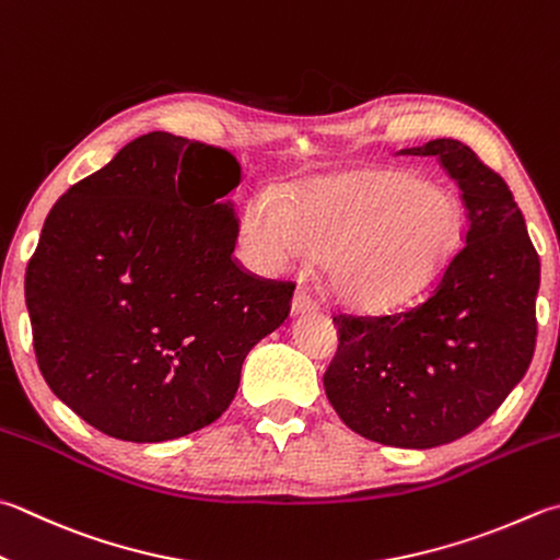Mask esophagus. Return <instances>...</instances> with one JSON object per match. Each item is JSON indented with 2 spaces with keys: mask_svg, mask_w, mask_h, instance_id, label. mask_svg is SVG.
<instances>
[{
  "mask_svg": "<svg viewBox=\"0 0 560 560\" xmlns=\"http://www.w3.org/2000/svg\"><path fill=\"white\" fill-rule=\"evenodd\" d=\"M319 310V302L312 298V292L307 288H300L294 292V300H292V312L294 314H310Z\"/></svg>",
  "mask_w": 560,
  "mask_h": 560,
  "instance_id": "1",
  "label": "esophagus"
}]
</instances>
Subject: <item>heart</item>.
Masks as SVG:
<instances>
[{
	"label": "heart",
	"mask_w": 560,
	"mask_h": 560,
	"mask_svg": "<svg viewBox=\"0 0 560 560\" xmlns=\"http://www.w3.org/2000/svg\"><path fill=\"white\" fill-rule=\"evenodd\" d=\"M460 226L458 199L409 173L326 180L290 205L258 192L244 212L246 244L262 268L324 256L334 292L373 310L424 288L456 248Z\"/></svg>",
	"instance_id": "1"
}]
</instances>
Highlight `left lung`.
Here are the masks:
<instances>
[{"label":"left lung","instance_id":"obj_1","mask_svg":"<svg viewBox=\"0 0 560 560\" xmlns=\"http://www.w3.org/2000/svg\"><path fill=\"white\" fill-rule=\"evenodd\" d=\"M436 155L466 205V246L424 300L389 314L334 312L339 351L324 389L348 429L377 444L434 448L470 434L524 377L536 346L541 262L508 183L456 139Z\"/></svg>","mask_w":560,"mask_h":560}]
</instances>
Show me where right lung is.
Instances as JSON below:
<instances>
[{
	"label": "right lung",
	"mask_w": 560,
	"mask_h": 560,
	"mask_svg": "<svg viewBox=\"0 0 560 560\" xmlns=\"http://www.w3.org/2000/svg\"><path fill=\"white\" fill-rule=\"evenodd\" d=\"M238 183L234 153L153 131L52 205L24 282L34 351L102 434L155 444L212 424L290 316L294 282L234 258Z\"/></svg>",
	"instance_id": "obj_1"
}]
</instances>
